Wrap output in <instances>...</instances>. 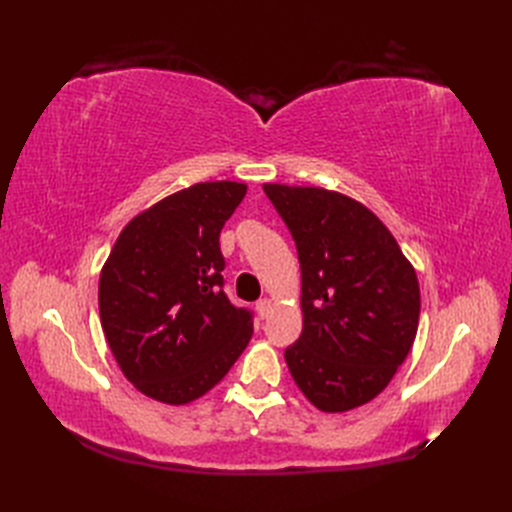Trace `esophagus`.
Masks as SVG:
<instances>
[{
    "label": "esophagus",
    "mask_w": 512,
    "mask_h": 512,
    "mask_svg": "<svg viewBox=\"0 0 512 512\" xmlns=\"http://www.w3.org/2000/svg\"><path fill=\"white\" fill-rule=\"evenodd\" d=\"M271 307H273V301L271 299H260L258 303H256V309H258V314H260V318H267L269 316V312H271Z\"/></svg>",
    "instance_id": "1"
}]
</instances>
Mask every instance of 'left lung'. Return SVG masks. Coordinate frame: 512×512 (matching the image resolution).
I'll use <instances>...</instances> for the list:
<instances>
[{"instance_id":"left-lung-1","label":"left lung","mask_w":512,"mask_h":512,"mask_svg":"<svg viewBox=\"0 0 512 512\" xmlns=\"http://www.w3.org/2000/svg\"><path fill=\"white\" fill-rule=\"evenodd\" d=\"M301 262L303 331L286 348L301 393L322 412L378 397L414 344L421 290L374 211L314 185L265 183Z\"/></svg>"}]
</instances>
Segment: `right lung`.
Listing matches in <instances>:
<instances>
[{
	"label": "right lung",
	"mask_w": 512,
	"mask_h": 512,
	"mask_svg": "<svg viewBox=\"0 0 512 512\" xmlns=\"http://www.w3.org/2000/svg\"><path fill=\"white\" fill-rule=\"evenodd\" d=\"M247 185L203 181L123 226L98 284L102 331L138 391L185 406L218 384L252 337L222 290L220 230Z\"/></svg>",
	"instance_id": "1"
}]
</instances>
